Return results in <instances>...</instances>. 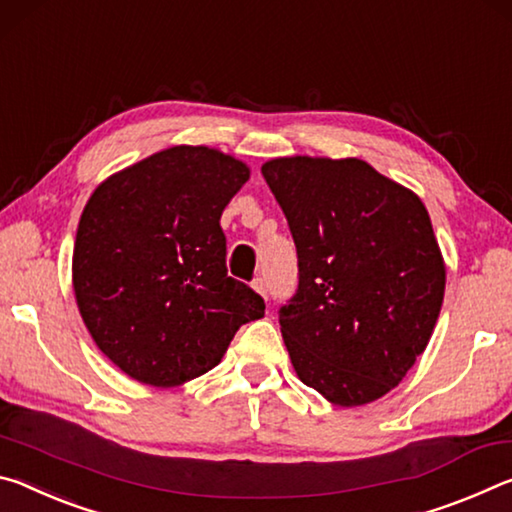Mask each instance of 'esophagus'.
<instances>
[{
  "mask_svg": "<svg viewBox=\"0 0 512 512\" xmlns=\"http://www.w3.org/2000/svg\"><path fill=\"white\" fill-rule=\"evenodd\" d=\"M251 288H254L261 297H267V283H265L263 276H256V279L251 281Z\"/></svg>",
  "mask_w": 512,
  "mask_h": 512,
  "instance_id": "obj_1",
  "label": "esophagus"
}]
</instances>
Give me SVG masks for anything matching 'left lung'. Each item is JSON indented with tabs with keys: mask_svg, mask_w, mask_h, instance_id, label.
<instances>
[{
	"mask_svg": "<svg viewBox=\"0 0 512 512\" xmlns=\"http://www.w3.org/2000/svg\"><path fill=\"white\" fill-rule=\"evenodd\" d=\"M261 172L297 245L299 288L279 311L292 367L333 406L372 404L424 354L445 299L429 211L354 156H279Z\"/></svg>",
	"mask_w": 512,
	"mask_h": 512,
	"instance_id": "8db88e82",
	"label": "left lung"
}]
</instances>
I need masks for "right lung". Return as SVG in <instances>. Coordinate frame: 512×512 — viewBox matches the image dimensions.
<instances>
[{
	"label": "right lung",
	"mask_w": 512,
	"mask_h": 512,
	"mask_svg": "<svg viewBox=\"0 0 512 512\" xmlns=\"http://www.w3.org/2000/svg\"><path fill=\"white\" fill-rule=\"evenodd\" d=\"M249 165L174 145L111 174L83 208L72 288L99 351L145 385L177 388L220 365L265 301L226 274L220 217Z\"/></svg>",
	"instance_id": "obj_1"
}]
</instances>
